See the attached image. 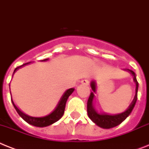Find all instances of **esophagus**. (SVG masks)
<instances>
[{
	"mask_svg": "<svg viewBox=\"0 0 149 149\" xmlns=\"http://www.w3.org/2000/svg\"><path fill=\"white\" fill-rule=\"evenodd\" d=\"M81 83L83 85H88L89 84V81L88 79H83V80L81 81Z\"/></svg>",
	"mask_w": 149,
	"mask_h": 149,
	"instance_id": "1",
	"label": "esophagus"
}]
</instances>
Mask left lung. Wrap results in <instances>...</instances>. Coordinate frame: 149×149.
I'll return each mask as SVG.
<instances>
[{"instance_id": "left-lung-1", "label": "left lung", "mask_w": 149, "mask_h": 149, "mask_svg": "<svg viewBox=\"0 0 149 149\" xmlns=\"http://www.w3.org/2000/svg\"><path fill=\"white\" fill-rule=\"evenodd\" d=\"M130 72L131 74L133 76V79L134 82H136V95H135L134 99L132 100V103L127 110L123 112V113H119V114H115V115H110L107 114V113H98L94 109L93 107V99L95 97L94 92H95L96 90V83L95 81H92L91 82V87L93 92H91L90 94L89 98L88 99V102H87V112H88V116L90 119L93 121L94 123H95L96 125H98V127H102L104 129H111L113 128L114 127H117L119 124H120L123 120L127 119V117H128L129 115L130 114L132 111L133 110L135 107V104L137 101V92H138V87L139 84L136 79V75L135 72L130 70H125Z\"/></svg>"}]
</instances>
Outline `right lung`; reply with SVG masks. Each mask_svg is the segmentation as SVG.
<instances>
[{"label": "right lung", "instance_id": "1", "mask_svg": "<svg viewBox=\"0 0 149 149\" xmlns=\"http://www.w3.org/2000/svg\"><path fill=\"white\" fill-rule=\"evenodd\" d=\"M48 59H45L43 60L42 61H47ZM29 63H25V64H22V66L20 67H17V68L14 70V73L16 71L18 70L19 68H20V67H22L25 65L28 64ZM74 91V88H69L68 90H67L66 92H64V94L63 95V96L61 97V100H60V102H58L57 104V107L52 112H51L50 114L47 115L45 117H30L29 115L25 114L24 113H22V111L18 109V107L17 106L15 105V104L13 103V100H12V103L13 104V107H15V109L16 111H17V113H19V115L22 117V119L24 120L26 122H27L29 124L32 125V126H35V127H47V126H50V125L53 124L54 123H55L57 122V120H59L61 119L62 116L64 113V110H65V106H66V103H67V101L68 99L69 96Z\"/></svg>", "mask_w": 149, "mask_h": 149}]
</instances>
